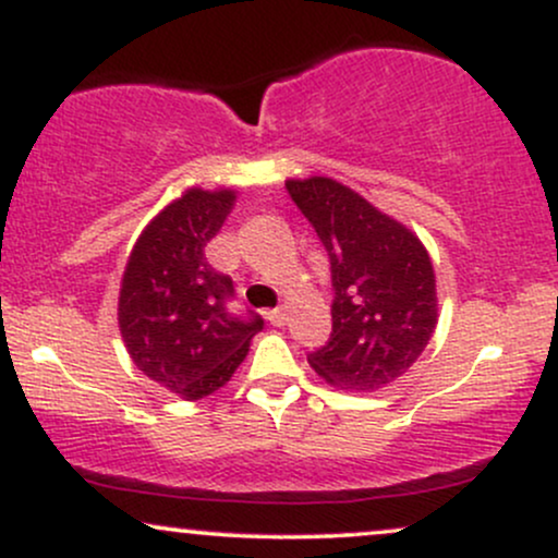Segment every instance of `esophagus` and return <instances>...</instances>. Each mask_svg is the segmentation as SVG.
<instances>
[{
	"label": "esophagus",
	"instance_id": "34e87169",
	"mask_svg": "<svg viewBox=\"0 0 558 558\" xmlns=\"http://www.w3.org/2000/svg\"><path fill=\"white\" fill-rule=\"evenodd\" d=\"M267 319H270V323L275 325V328H280V325H286V310L283 306H278V310H272V312H267Z\"/></svg>",
	"mask_w": 558,
	"mask_h": 558
}]
</instances>
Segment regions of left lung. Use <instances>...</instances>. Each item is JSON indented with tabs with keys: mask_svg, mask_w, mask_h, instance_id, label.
<instances>
[{
	"mask_svg": "<svg viewBox=\"0 0 558 558\" xmlns=\"http://www.w3.org/2000/svg\"><path fill=\"white\" fill-rule=\"evenodd\" d=\"M330 259L332 332L306 360L338 388L377 390L417 362L438 323L435 272L409 228L332 178L286 181Z\"/></svg>",
	"mask_w": 558,
	"mask_h": 558,
	"instance_id": "1",
	"label": "left lung"
}]
</instances>
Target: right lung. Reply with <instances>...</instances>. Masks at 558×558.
<instances>
[{
    "instance_id": "right-lung-1",
    "label": "right lung",
    "mask_w": 558,
    "mask_h": 558,
    "mask_svg": "<svg viewBox=\"0 0 558 558\" xmlns=\"http://www.w3.org/2000/svg\"><path fill=\"white\" fill-rule=\"evenodd\" d=\"M233 202L230 189L185 191L138 235L120 286L118 323L133 364L185 401L226 386L265 328L259 315L228 310L233 280L204 257Z\"/></svg>"
}]
</instances>
